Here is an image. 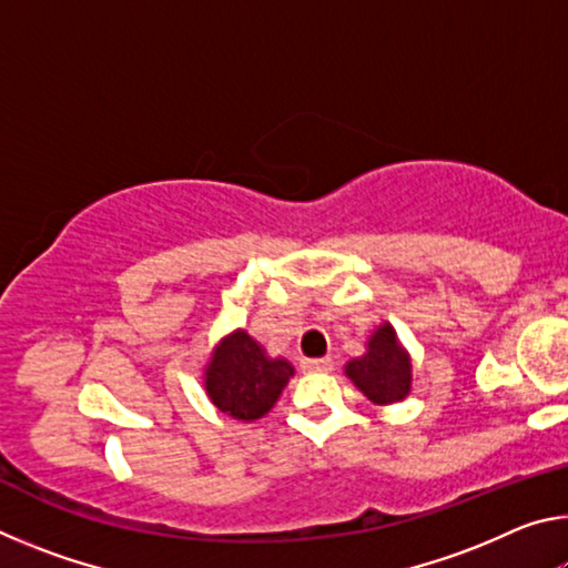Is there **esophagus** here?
<instances>
[{
	"mask_svg": "<svg viewBox=\"0 0 568 568\" xmlns=\"http://www.w3.org/2000/svg\"><path fill=\"white\" fill-rule=\"evenodd\" d=\"M333 368L331 358H313V361H303V371L307 373H328Z\"/></svg>",
	"mask_w": 568,
	"mask_h": 568,
	"instance_id": "1",
	"label": "esophagus"
}]
</instances>
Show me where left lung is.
<instances>
[{"label": "left lung", "instance_id": "left-lung-1", "mask_svg": "<svg viewBox=\"0 0 568 568\" xmlns=\"http://www.w3.org/2000/svg\"><path fill=\"white\" fill-rule=\"evenodd\" d=\"M345 376L376 406L408 398L413 386L410 353L403 348L390 323H381L365 341V353L345 363Z\"/></svg>", "mask_w": 568, "mask_h": 568}]
</instances>
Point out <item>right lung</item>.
<instances>
[{"instance_id": "add662e5", "label": "right lung", "mask_w": 568, "mask_h": 568, "mask_svg": "<svg viewBox=\"0 0 568 568\" xmlns=\"http://www.w3.org/2000/svg\"><path fill=\"white\" fill-rule=\"evenodd\" d=\"M295 376L291 361L267 355L247 331L237 328L210 353L203 386L213 406L235 420H257L275 406L287 381Z\"/></svg>"}]
</instances>
